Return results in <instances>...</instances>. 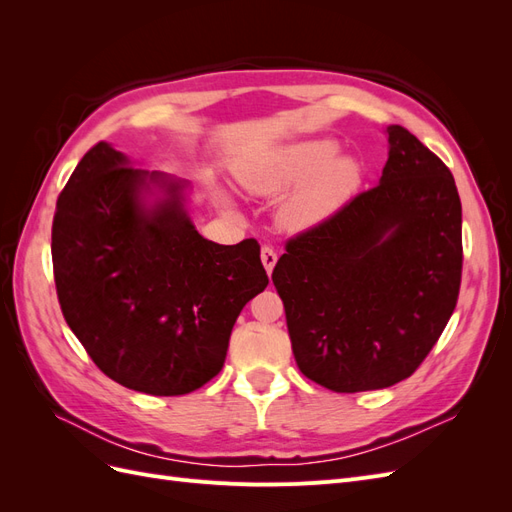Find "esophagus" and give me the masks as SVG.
Wrapping results in <instances>:
<instances>
[{"label":"esophagus","instance_id":"obj_1","mask_svg":"<svg viewBox=\"0 0 512 512\" xmlns=\"http://www.w3.org/2000/svg\"><path fill=\"white\" fill-rule=\"evenodd\" d=\"M260 260H262V265H265L267 273L271 275V271H273V267H275V262H277V252L273 250V247L265 245V247H262V250H260Z\"/></svg>","mask_w":512,"mask_h":512}]
</instances>
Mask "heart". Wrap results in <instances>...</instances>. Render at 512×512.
<instances>
[{
    "label": "heart",
    "instance_id": "heart-1",
    "mask_svg": "<svg viewBox=\"0 0 512 512\" xmlns=\"http://www.w3.org/2000/svg\"><path fill=\"white\" fill-rule=\"evenodd\" d=\"M333 153L335 145L329 141H307L245 162L237 175L256 194H280L301 182L282 207V222L301 230L331 218L359 190V162L350 156L333 158Z\"/></svg>",
    "mask_w": 512,
    "mask_h": 512
}]
</instances>
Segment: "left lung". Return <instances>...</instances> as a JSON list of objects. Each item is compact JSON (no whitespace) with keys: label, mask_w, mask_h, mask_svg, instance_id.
<instances>
[{"label":"left lung","mask_w":512,"mask_h":512,"mask_svg":"<svg viewBox=\"0 0 512 512\" xmlns=\"http://www.w3.org/2000/svg\"><path fill=\"white\" fill-rule=\"evenodd\" d=\"M376 188L286 241L271 280L301 374L335 393L410 378L453 316L461 200L448 166L389 126Z\"/></svg>","instance_id":"1"}]
</instances>
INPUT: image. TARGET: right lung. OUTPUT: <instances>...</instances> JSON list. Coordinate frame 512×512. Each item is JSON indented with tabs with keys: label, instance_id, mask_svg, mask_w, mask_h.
Returning <instances> with one entry per match:
<instances>
[{
	"label": "right lung",
	"instance_id": "right-lung-1",
	"mask_svg": "<svg viewBox=\"0 0 512 512\" xmlns=\"http://www.w3.org/2000/svg\"><path fill=\"white\" fill-rule=\"evenodd\" d=\"M149 178L169 198L142 207ZM57 299L102 374L126 389L175 397L220 374L243 305L269 284L256 239H203L181 185L132 168L98 143L57 198L51 232Z\"/></svg>",
	"mask_w": 512,
	"mask_h": 512
}]
</instances>
